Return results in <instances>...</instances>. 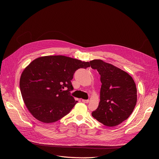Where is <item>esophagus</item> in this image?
<instances>
[{
  "mask_svg": "<svg viewBox=\"0 0 159 159\" xmlns=\"http://www.w3.org/2000/svg\"><path fill=\"white\" fill-rule=\"evenodd\" d=\"M82 102L84 103H88L89 102V100H84L82 99Z\"/></svg>",
  "mask_w": 159,
  "mask_h": 159,
  "instance_id": "esophagus-1",
  "label": "esophagus"
}]
</instances>
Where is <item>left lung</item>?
<instances>
[{
    "mask_svg": "<svg viewBox=\"0 0 159 159\" xmlns=\"http://www.w3.org/2000/svg\"><path fill=\"white\" fill-rule=\"evenodd\" d=\"M89 63L91 68L101 75L102 83L101 101L91 115L104 126H117L128 119L135 107V83L128 73L111 64L98 59Z\"/></svg>",
    "mask_w": 159,
    "mask_h": 159,
    "instance_id": "left-lung-1",
    "label": "left lung"
}]
</instances>
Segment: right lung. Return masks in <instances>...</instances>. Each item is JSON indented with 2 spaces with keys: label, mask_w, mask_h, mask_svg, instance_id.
<instances>
[{
  "label": "right lung",
  "mask_w": 159,
  "mask_h": 159,
  "mask_svg": "<svg viewBox=\"0 0 159 159\" xmlns=\"http://www.w3.org/2000/svg\"><path fill=\"white\" fill-rule=\"evenodd\" d=\"M89 67L62 55L45 56L33 61L23 71L20 92L25 105L35 119L52 123L68 114L77 102L71 95V80L79 68Z\"/></svg>",
  "instance_id": "obj_1"
}]
</instances>
